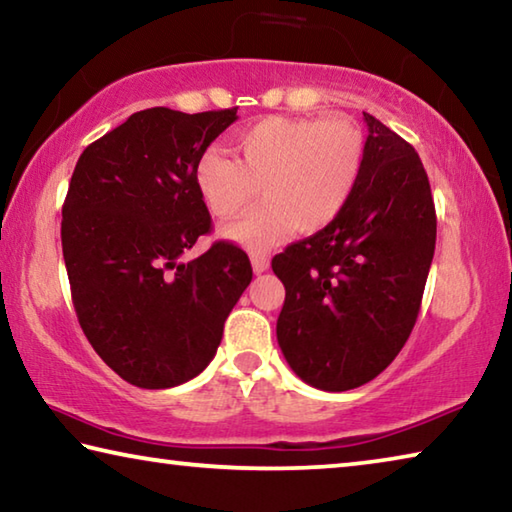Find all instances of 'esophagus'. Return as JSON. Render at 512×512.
<instances>
[{
  "label": "esophagus",
  "mask_w": 512,
  "mask_h": 512,
  "mask_svg": "<svg viewBox=\"0 0 512 512\" xmlns=\"http://www.w3.org/2000/svg\"><path fill=\"white\" fill-rule=\"evenodd\" d=\"M250 264H253V271L259 275V273H264V271H268V257L266 255H253L250 257Z\"/></svg>",
  "instance_id": "obj_1"
}]
</instances>
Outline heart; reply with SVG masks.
<instances>
[{"label":"heart","mask_w":512,"mask_h":512,"mask_svg":"<svg viewBox=\"0 0 512 512\" xmlns=\"http://www.w3.org/2000/svg\"><path fill=\"white\" fill-rule=\"evenodd\" d=\"M235 146L239 158L219 146L198 155L194 183L219 219L246 210L262 189L257 210L221 228L248 250L271 248L293 228H327L350 203L366 158L361 131L343 117H266L235 133Z\"/></svg>","instance_id":"heart-1"}]
</instances>
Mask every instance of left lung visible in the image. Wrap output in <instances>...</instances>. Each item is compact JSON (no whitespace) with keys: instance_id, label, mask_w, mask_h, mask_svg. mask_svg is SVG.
<instances>
[{"instance_id":"obj_1","label":"left lung","mask_w":512,"mask_h":512,"mask_svg":"<svg viewBox=\"0 0 512 512\" xmlns=\"http://www.w3.org/2000/svg\"><path fill=\"white\" fill-rule=\"evenodd\" d=\"M366 158L350 203L327 228L273 257L287 298L277 343L320 391L375 379L404 348L436 250L427 171L409 142L363 112Z\"/></svg>"}]
</instances>
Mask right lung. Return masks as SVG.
Returning a JSON list of instances; mask_svg holds the SVG:
<instances>
[{
    "label": "right lung",
    "instance_id": "add662e5",
    "mask_svg": "<svg viewBox=\"0 0 512 512\" xmlns=\"http://www.w3.org/2000/svg\"><path fill=\"white\" fill-rule=\"evenodd\" d=\"M237 108H149L81 153L63 205L76 316L99 357L137 388H171L214 359L223 323L253 280L230 241L185 262L210 232L194 164Z\"/></svg>",
    "mask_w": 512,
    "mask_h": 512
}]
</instances>
